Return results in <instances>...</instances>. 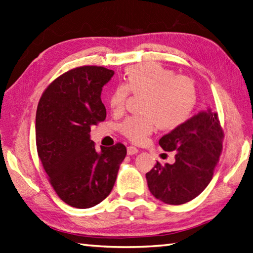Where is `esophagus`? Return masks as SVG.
Segmentation results:
<instances>
[{
	"label": "esophagus",
	"instance_id": "1",
	"mask_svg": "<svg viewBox=\"0 0 253 253\" xmlns=\"http://www.w3.org/2000/svg\"><path fill=\"white\" fill-rule=\"evenodd\" d=\"M127 153L128 156H132V155H136V153H138V149L136 147L133 146H129L127 148Z\"/></svg>",
	"mask_w": 253,
	"mask_h": 253
}]
</instances>
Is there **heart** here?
Returning <instances> with one entry per match:
<instances>
[{"label":"heart","instance_id":"b5f03b06","mask_svg":"<svg viewBox=\"0 0 253 253\" xmlns=\"http://www.w3.org/2000/svg\"><path fill=\"white\" fill-rule=\"evenodd\" d=\"M129 92L145 96L141 113L145 116H132L121 125L127 138L140 142L156 129L171 130L189 120L196 104L194 81L179 76L158 64H139L128 69L123 85L114 88L108 104L114 114L125 110Z\"/></svg>","mask_w":253,"mask_h":253}]
</instances>
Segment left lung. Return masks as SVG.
I'll return each mask as SVG.
<instances>
[{"label": "left lung", "instance_id": "8db88e82", "mask_svg": "<svg viewBox=\"0 0 253 253\" xmlns=\"http://www.w3.org/2000/svg\"><path fill=\"white\" fill-rule=\"evenodd\" d=\"M222 132L217 113L209 108L192 116L159 140L166 151H175V162H159L146 173L156 199L181 205L195 199L211 181L222 149Z\"/></svg>", "mask_w": 253, "mask_h": 253}]
</instances>
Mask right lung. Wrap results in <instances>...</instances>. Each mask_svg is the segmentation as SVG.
Wrapping results in <instances>:
<instances>
[{
  "label": "right lung",
  "instance_id": "1",
  "mask_svg": "<svg viewBox=\"0 0 253 253\" xmlns=\"http://www.w3.org/2000/svg\"><path fill=\"white\" fill-rule=\"evenodd\" d=\"M113 76L103 67L72 69L57 78L38 103L39 159L58 196L77 209H90L110 195L127 153L123 143L97 151L90 138L91 126L106 117L101 93Z\"/></svg>",
  "mask_w": 253,
  "mask_h": 253
}]
</instances>
